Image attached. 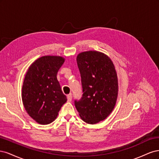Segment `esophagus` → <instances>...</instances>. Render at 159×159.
I'll return each mask as SVG.
<instances>
[{"mask_svg":"<svg viewBox=\"0 0 159 159\" xmlns=\"http://www.w3.org/2000/svg\"><path fill=\"white\" fill-rule=\"evenodd\" d=\"M67 99H68V102H71V99H72V95H71V94H68V95H67Z\"/></svg>","mask_w":159,"mask_h":159,"instance_id":"34e87169","label":"esophagus"}]
</instances>
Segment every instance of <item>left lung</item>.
<instances>
[{"label":"left lung","instance_id":"left-lung-1","mask_svg":"<svg viewBox=\"0 0 159 159\" xmlns=\"http://www.w3.org/2000/svg\"><path fill=\"white\" fill-rule=\"evenodd\" d=\"M83 95L75 106L85 123L95 124L113 110L118 95V80L112 61L103 53L84 52L77 56Z\"/></svg>","mask_w":159,"mask_h":159}]
</instances>
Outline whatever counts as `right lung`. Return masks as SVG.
<instances>
[{
  "instance_id": "add662e5",
  "label": "right lung",
  "mask_w": 159,
  "mask_h": 159,
  "mask_svg": "<svg viewBox=\"0 0 159 159\" xmlns=\"http://www.w3.org/2000/svg\"><path fill=\"white\" fill-rule=\"evenodd\" d=\"M64 61L61 56H42L32 64L26 74L22 89L23 105L39 124L54 121L67 102L57 80V71Z\"/></svg>"
}]
</instances>
